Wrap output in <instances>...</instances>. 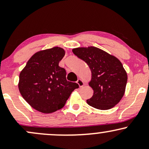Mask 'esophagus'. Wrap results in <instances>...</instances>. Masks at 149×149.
I'll return each mask as SVG.
<instances>
[{
	"instance_id": "esophagus-1",
	"label": "esophagus",
	"mask_w": 149,
	"mask_h": 149,
	"mask_svg": "<svg viewBox=\"0 0 149 149\" xmlns=\"http://www.w3.org/2000/svg\"><path fill=\"white\" fill-rule=\"evenodd\" d=\"M77 83H78V85H79L80 88H81V87H83V85H85L84 82H83L81 79H78V80H77Z\"/></svg>"
}]
</instances>
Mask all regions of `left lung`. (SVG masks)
<instances>
[{
  "label": "left lung",
  "mask_w": 149,
  "mask_h": 149,
  "mask_svg": "<svg viewBox=\"0 0 149 149\" xmlns=\"http://www.w3.org/2000/svg\"><path fill=\"white\" fill-rule=\"evenodd\" d=\"M73 54L88 64L92 73L89 85L94 93L87 103L100 110L114 107L123 97L127 72L118 58L96 47H77Z\"/></svg>",
  "instance_id": "obj_1"
}]
</instances>
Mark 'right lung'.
<instances>
[{"label":"right lung","mask_w":149,"mask_h":149,"mask_svg":"<svg viewBox=\"0 0 149 149\" xmlns=\"http://www.w3.org/2000/svg\"><path fill=\"white\" fill-rule=\"evenodd\" d=\"M64 55V49L59 47L38 51L20 72V94L38 111L51 113L61 109L71 92L79 87L66 80V70L59 66Z\"/></svg>","instance_id":"add662e5"}]
</instances>
